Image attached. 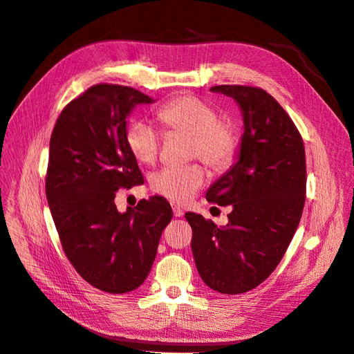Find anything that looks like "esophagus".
Returning a JSON list of instances; mask_svg holds the SVG:
<instances>
[{
  "instance_id": "1",
  "label": "esophagus",
  "mask_w": 354,
  "mask_h": 354,
  "mask_svg": "<svg viewBox=\"0 0 354 354\" xmlns=\"http://www.w3.org/2000/svg\"><path fill=\"white\" fill-rule=\"evenodd\" d=\"M173 212H174V217H183V209H180L178 207H173Z\"/></svg>"
}]
</instances>
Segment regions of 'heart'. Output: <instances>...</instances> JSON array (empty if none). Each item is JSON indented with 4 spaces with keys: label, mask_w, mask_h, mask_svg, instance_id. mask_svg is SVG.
I'll list each match as a JSON object with an SVG mask.
<instances>
[{
    "label": "heart",
    "mask_w": 354,
    "mask_h": 354,
    "mask_svg": "<svg viewBox=\"0 0 354 354\" xmlns=\"http://www.w3.org/2000/svg\"><path fill=\"white\" fill-rule=\"evenodd\" d=\"M159 121L169 134L190 137V158H201L216 171L227 169L239 149L238 125L229 118H218L211 103L196 95H181L167 102L158 111ZM125 142L140 164L152 165L158 159L162 136L145 120H136L127 127ZM207 173L202 165H168L152 177V189L158 195L177 203L189 202L205 185Z\"/></svg>",
    "instance_id": "heart-1"
}]
</instances>
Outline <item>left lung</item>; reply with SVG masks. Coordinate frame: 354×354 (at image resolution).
<instances>
[{"instance_id": "left-lung-1", "label": "left lung", "mask_w": 354, "mask_h": 354, "mask_svg": "<svg viewBox=\"0 0 354 354\" xmlns=\"http://www.w3.org/2000/svg\"><path fill=\"white\" fill-rule=\"evenodd\" d=\"M236 100L243 118L238 162L207 192V201L232 205L227 226L186 212L198 273L221 294L259 286L282 260L301 220L306 152L301 134L272 95L259 87L216 85Z\"/></svg>"}]
</instances>
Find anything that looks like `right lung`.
Returning a JSON list of instances; mask_svg holds the SVG:
<instances>
[{"instance_id":"right-lung-1","label":"right lung","mask_w":354,"mask_h":354,"mask_svg":"<svg viewBox=\"0 0 354 354\" xmlns=\"http://www.w3.org/2000/svg\"><path fill=\"white\" fill-rule=\"evenodd\" d=\"M153 102L125 85H93L66 104L50 138L46 194L63 251L82 279L104 292L125 294L145 282L173 218L160 196L125 212L115 205L118 190L143 185L125 142L127 118Z\"/></svg>"}]
</instances>
